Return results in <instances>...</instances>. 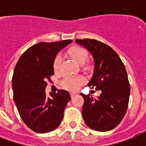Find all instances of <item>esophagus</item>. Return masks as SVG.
<instances>
[{
	"label": "esophagus",
	"mask_w": 146,
	"mask_h": 146,
	"mask_svg": "<svg viewBox=\"0 0 146 146\" xmlns=\"http://www.w3.org/2000/svg\"><path fill=\"white\" fill-rule=\"evenodd\" d=\"M76 95H77V93H76V92H70V96H71V98H73V97Z\"/></svg>",
	"instance_id": "obj_1"
}]
</instances>
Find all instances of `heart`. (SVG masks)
<instances>
[{
    "label": "heart",
    "mask_w": 146,
    "mask_h": 146,
    "mask_svg": "<svg viewBox=\"0 0 146 146\" xmlns=\"http://www.w3.org/2000/svg\"><path fill=\"white\" fill-rule=\"evenodd\" d=\"M68 53L70 56L80 65H84L88 59V52L82 47L74 46L69 49ZM61 58L57 55L53 62V69L54 72H58L60 70ZM84 82V78L82 76H67L62 80V85L64 88L70 91H76L79 87Z\"/></svg>",
    "instance_id": "1"
}]
</instances>
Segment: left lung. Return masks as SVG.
I'll return each mask as SVG.
<instances>
[{
  "mask_svg": "<svg viewBox=\"0 0 146 146\" xmlns=\"http://www.w3.org/2000/svg\"><path fill=\"white\" fill-rule=\"evenodd\" d=\"M87 48L95 61V69L89 87L100 90L97 98L80 94L84 102L82 116L90 128L108 131L121 122L128 107L130 84L123 62L110 46L94 39H76Z\"/></svg>",
  "mask_w": 146,
  "mask_h": 146,
  "instance_id": "8db88e82",
  "label": "left lung"
}]
</instances>
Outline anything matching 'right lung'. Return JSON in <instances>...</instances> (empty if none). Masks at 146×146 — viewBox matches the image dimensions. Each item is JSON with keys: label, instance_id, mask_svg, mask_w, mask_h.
Here are the masks:
<instances>
[{"label": "right lung", "instance_id": "right-lung-1", "mask_svg": "<svg viewBox=\"0 0 146 146\" xmlns=\"http://www.w3.org/2000/svg\"><path fill=\"white\" fill-rule=\"evenodd\" d=\"M72 40L40 42L28 48L19 58L12 76L13 98L26 125L36 133L57 128L64 110L71 99L69 92L58 90L47 97V81L54 75L53 62L61 49Z\"/></svg>", "mask_w": 146, "mask_h": 146}]
</instances>
